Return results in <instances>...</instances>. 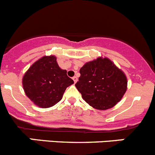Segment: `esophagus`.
<instances>
[{
    "mask_svg": "<svg viewBox=\"0 0 155 155\" xmlns=\"http://www.w3.org/2000/svg\"><path fill=\"white\" fill-rule=\"evenodd\" d=\"M72 79H73V81H74V83H76V82L78 81V78H77L76 76L73 77V78H72Z\"/></svg>",
    "mask_w": 155,
    "mask_h": 155,
    "instance_id": "obj_1",
    "label": "esophagus"
}]
</instances>
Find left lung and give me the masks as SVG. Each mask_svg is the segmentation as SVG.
Segmentation results:
<instances>
[{"label":"left lung","instance_id":"1","mask_svg":"<svg viewBox=\"0 0 155 155\" xmlns=\"http://www.w3.org/2000/svg\"><path fill=\"white\" fill-rule=\"evenodd\" d=\"M81 76L75 86L90 106L105 110L121 101L127 90V78L123 71L107 58L87 62L80 69Z\"/></svg>","mask_w":155,"mask_h":155}]
</instances>
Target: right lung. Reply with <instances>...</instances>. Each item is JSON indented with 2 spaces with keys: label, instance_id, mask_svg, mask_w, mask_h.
Here are the masks:
<instances>
[{
  "label": "right lung",
  "instance_id": "obj_1",
  "mask_svg": "<svg viewBox=\"0 0 155 155\" xmlns=\"http://www.w3.org/2000/svg\"><path fill=\"white\" fill-rule=\"evenodd\" d=\"M74 81L59 68L54 55L44 56L28 69L23 78L26 95L36 106L48 108L59 102Z\"/></svg>",
  "mask_w": 155,
  "mask_h": 155
}]
</instances>
